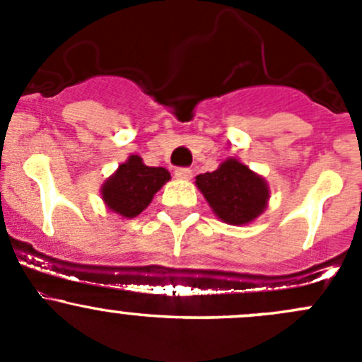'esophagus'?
<instances>
[{"label": "esophagus", "instance_id": "obj_1", "mask_svg": "<svg viewBox=\"0 0 362 362\" xmlns=\"http://www.w3.org/2000/svg\"><path fill=\"white\" fill-rule=\"evenodd\" d=\"M175 177H177L178 180H189V178L192 177L191 168H177V170H175Z\"/></svg>", "mask_w": 362, "mask_h": 362}]
</instances>
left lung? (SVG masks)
Returning <instances> with one entry per match:
<instances>
[{
    "label": "left lung",
    "mask_w": 362,
    "mask_h": 362,
    "mask_svg": "<svg viewBox=\"0 0 362 362\" xmlns=\"http://www.w3.org/2000/svg\"><path fill=\"white\" fill-rule=\"evenodd\" d=\"M196 185L214 214L233 226L249 224L257 218L269 199L264 178L235 158L226 159L211 173L198 175Z\"/></svg>",
    "instance_id": "8db88e82"
}]
</instances>
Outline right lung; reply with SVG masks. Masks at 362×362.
<instances>
[{
    "instance_id": "add662e5",
    "label": "right lung",
    "mask_w": 362,
    "mask_h": 362,
    "mask_svg": "<svg viewBox=\"0 0 362 362\" xmlns=\"http://www.w3.org/2000/svg\"><path fill=\"white\" fill-rule=\"evenodd\" d=\"M170 171L144 164L140 156H129L126 163L101 187V198L108 210L133 218L148 206L156 192L170 180Z\"/></svg>"
}]
</instances>
